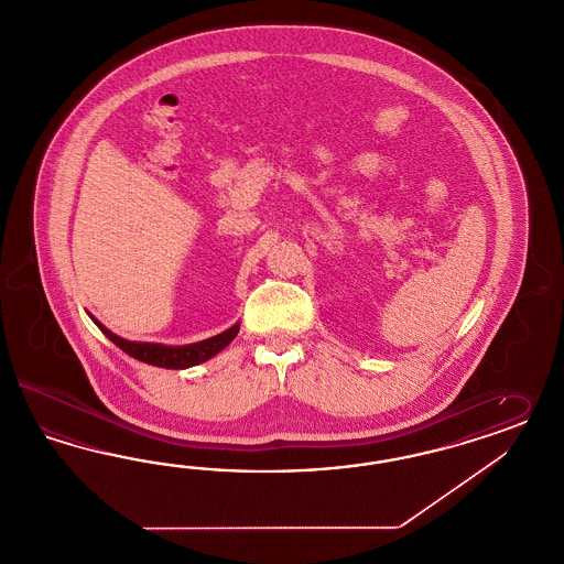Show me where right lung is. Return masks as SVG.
<instances>
[{
	"label": "right lung",
	"instance_id": "obj_1",
	"mask_svg": "<svg viewBox=\"0 0 564 564\" xmlns=\"http://www.w3.org/2000/svg\"><path fill=\"white\" fill-rule=\"evenodd\" d=\"M87 315L127 355H131L133 359L144 361V364H150V366L167 368V370H186V368H192V366L205 364L210 357H215L219 351H224L231 340L236 338L238 330H240V322H236L228 330L215 334V336L205 338V340H198V343H189V345L138 343V340H127V338L119 336V334L110 333L105 324H100L91 313H87Z\"/></svg>",
	"mask_w": 564,
	"mask_h": 564
}]
</instances>
